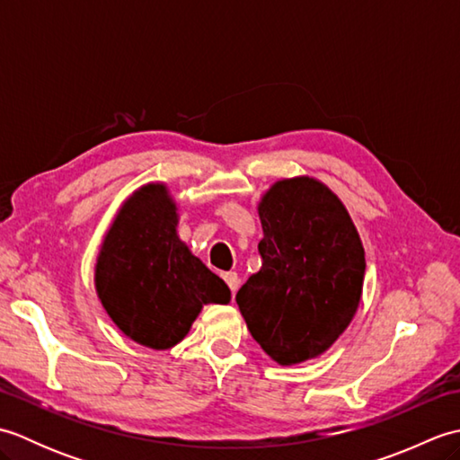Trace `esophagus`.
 <instances>
[{"instance_id": "esophagus-1", "label": "esophagus", "mask_w": 460, "mask_h": 460, "mask_svg": "<svg viewBox=\"0 0 460 460\" xmlns=\"http://www.w3.org/2000/svg\"><path fill=\"white\" fill-rule=\"evenodd\" d=\"M223 280L227 282V287L231 288V292H235L237 290V287H239V277H237V272H225L223 275Z\"/></svg>"}]
</instances>
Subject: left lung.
Returning a JSON list of instances; mask_svg holds the SVG:
<instances>
[{
	"label": "left lung",
	"instance_id": "1",
	"mask_svg": "<svg viewBox=\"0 0 460 460\" xmlns=\"http://www.w3.org/2000/svg\"><path fill=\"white\" fill-rule=\"evenodd\" d=\"M259 215L262 265L235 300L272 359L300 364L326 351L356 314L364 249L344 205L316 180L277 181Z\"/></svg>",
	"mask_w": 460,
	"mask_h": 460
}]
</instances>
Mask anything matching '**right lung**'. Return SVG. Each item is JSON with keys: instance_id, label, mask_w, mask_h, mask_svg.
Instances as JSON below:
<instances>
[{"instance_id": "right-lung-1", "label": "right lung", "mask_w": 460, "mask_h": 460, "mask_svg": "<svg viewBox=\"0 0 460 460\" xmlns=\"http://www.w3.org/2000/svg\"><path fill=\"white\" fill-rule=\"evenodd\" d=\"M175 225L164 185H146L122 205L96 262V290L109 316L154 349L181 341L203 305L231 300L229 287L191 255Z\"/></svg>"}]
</instances>
